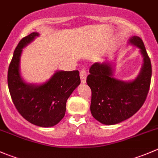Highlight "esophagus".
I'll return each instance as SVG.
<instances>
[{
    "instance_id": "obj_1",
    "label": "esophagus",
    "mask_w": 158,
    "mask_h": 158,
    "mask_svg": "<svg viewBox=\"0 0 158 158\" xmlns=\"http://www.w3.org/2000/svg\"><path fill=\"white\" fill-rule=\"evenodd\" d=\"M86 77H87V73L86 70L85 69H82L80 71V79H81V82L82 83H85L86 82Z\"/></svg>"
}]
</instances>
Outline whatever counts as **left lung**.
<instances>
[{
  "instance_id": "obj_1",
  "label": "left lung",
  "mask_w": 158,
  "mask_h": 158,
  "mask_svg": "<svg viewBox=\"0 0 158 158\" xmlns=\"http://www.w3.org/2000/svg\"><path fill=\"white\" fill-rule=\"evenodd\" d=\"M129 44L140 49L143 66L136 79L125 82L114 78V66L108 62L95 63L86 82L92 90V116L104 125H115L135 114L143 106L150 89L151 63L142 40L134 36Z\"/></svg>"
}]
</instances>
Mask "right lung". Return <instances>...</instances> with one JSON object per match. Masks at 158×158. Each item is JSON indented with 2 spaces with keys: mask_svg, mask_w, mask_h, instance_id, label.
<instances>
[{
  "mask_svg": "<svg viewBox=\"0 0 158 158\" xmlns=\"http://www.w3.org/2000/svg\"><path fill=\"white\" fill-rule=\"evenodd\" d=\"M39 33H30L19 42L7 73L9 92L16 109L27 121L44 128L57 125L64 117L66 101L80 84L78 70L56 71L42 84L25 82L20 72L22 51Z\"/></svg>",
  "mask_w": 158,
  "mask_h": 158,
  "instance_id": "1",
  "label": "right lung"
}]
</instances>
